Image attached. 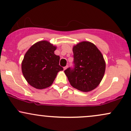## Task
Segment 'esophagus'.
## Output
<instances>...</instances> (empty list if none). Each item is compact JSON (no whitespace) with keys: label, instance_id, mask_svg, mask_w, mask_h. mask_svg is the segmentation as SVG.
I'll use <instances>...</instances> for the list:
<instances>
[{"label":"esophagus","instance_id":"1","mask_svg":"<svg viewBox=\"0 0 131 131\" xmlns=\"http://www.w3.org/2000/svg\"><path fill=\"white\" fill-rule=\"evenodd\" d=\"M67 68H68V65H67V66H66V67H64L63 68L64 70H66V69H67Z\"/></svg>","mask_w":131,"mask_h":131}]
</instances>
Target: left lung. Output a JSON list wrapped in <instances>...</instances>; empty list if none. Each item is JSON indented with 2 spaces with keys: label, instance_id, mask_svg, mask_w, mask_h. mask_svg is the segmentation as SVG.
Listing matches in <instances>:
<instances>
[{
  "label": "left lung",
  "instance_id": "obj_1",
  "mask_svg": "<svg viewBox=\"0 0 131 131\" xmlns=\"http://www.w3.org/2000/svg\"><path fill=\"white\" fill-rule=\"evenodd\" d=\"M73 68L64 70L70 84L82 92L92 91L101 82L105 62L100 50L90 42H81L74 46Z\"/></svg>",
  "mask_w": 131,
  "mask_h": 131
}]
</instances>
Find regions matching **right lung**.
<instances>
[{
    "instance_id": "obj_1",
    "label": "right lung",
    "mask_w": 131,
    "mask_h": 131,
    "mask_svg": "<svg viewBox=\"0 0 131 131\" xmlns=\"http://www.w3.org/2000/svg\"><path fill=\"white\" fill-rule=\"evenodd\" d=\"M56 47L46 40L38 42L27 51L22 61L23 74L31 86L42 89L50 86L60 71V57Z\"/></svg>"
}]
</instances>
